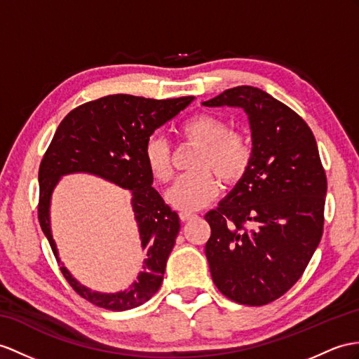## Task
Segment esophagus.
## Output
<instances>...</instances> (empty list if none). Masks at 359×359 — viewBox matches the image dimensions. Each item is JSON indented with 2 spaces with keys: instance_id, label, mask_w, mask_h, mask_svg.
I'll use <instances>...</instances> for the list:
<instances>
[{
  "instance_id": "1",
  "label": "esophagus",
  "mask_w": 359,
  "mask_h": 359,
  "mask_svg": "<svg viewBox=\"0 0 359 359\" xmlns=\"http://www.w3.org/2000/svg\"><path fill=\"white\" fill-rule=\"evenodd\" d=\"M180 217H181L182 222H186V221L194 219V217H196V215L191 213V212H181V213H180Z\"/></svg>"
}]
</instances>
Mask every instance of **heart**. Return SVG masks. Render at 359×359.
Listing matches in <instances>:
<instances>
[{
	"mask_svg": "<svg viewBox=\"0 0 359 359\" xmlns=\"http://www.w3.org/2000/svg\"><path fill=\"white\" fill-rule=\"evenodd\" d=\"M181 138L199 144L191 168L168 191V201L182 212H195L205 207L219 190L216 178L225 186H234L248 173L255 149L250 137L241 130H230L229 121L212 112H203L182 121L178 128ZM143 160L147 170L160 182L173 177V158L168 140L154 134L146 140Z\"/></svg>",
	"mask_w": 359,
	"mask_h": 359,
	"instance_id": "1",
	"label": "heart"
}]
</instances>
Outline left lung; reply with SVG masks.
I'll use <instances>...</instances> for the list:
<instances>
[{
	"mask_svg": "<svg viewBox=\"0 0 359 359\" xmlns=\"http://www.w3.org/2000/svg\"><path fill=\"white\" fill-rule=\"evenodd\" d=\"M203 104L245 111L255 149L248 173L204 216L210 273L226 299L264 306L291 290L321 239L327 180L316 137L299 114L255 86Z\"/></svg>",
	"mask_w": 359,
	"mask_h": 359,
	"instance_id": "left-lung-1",
	"label": "left lung"
}]
</instances>
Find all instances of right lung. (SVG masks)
<instances>
[{
	"label": "right lung",
	"mask_w": 359,
	"mask_h": 359,
	"mask_svg": "<svg viewBox=\"0 0 359 359\" xmlns=\"http://www.w3.org/2000/svg\"><path fill=\"white\" fill-rule=\"evenodd\" d=\"M194 95L154 100L129 94L107 95L86 102L67 114L39 165L41 229L50 242L56 260V243L51 236L50 199L59 178L85 172L111 181L130 191V204L138 224L142 248L146 251L143 271L129 290L116 294L95 292L79 283L62 265L69 286L90 303L109 311H128L146 303L160 290L165 262L175 245L181 224L177 212L164 203L152 187L154 177L143 160V147L155 129L187 108Z\"/></svg>",
	"instance_id": "add662e5"
}]
</instances>
